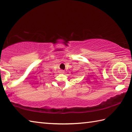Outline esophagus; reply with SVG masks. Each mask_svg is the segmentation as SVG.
I'll list each match as a JSON object with an SVG mask.
<instances>
[{
    "label": "esophagus",
    "instance_id": "1",
    "mask_svg": "<svg viewBox=\"0 0 132 132\" xmlns=\"http://www.w3.org/2000/svg\"><path fill=\"white\" fill-rule=\"evenodd\" d=\"M59 73H64V70H59Z\"/></svg>",
    "mask_w": 132,
    "mask_h": 132
}]
</instances>
